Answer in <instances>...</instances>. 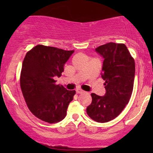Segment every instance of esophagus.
Masks as SVG:
<instances>
[{"mask_svg":"<svg viewBox=\"0 0 153 153\" xmlns=\"http://www.w3.org/2000/svg\"><path fill=\"white\" fill-rule=\"evenodd\" d=\"M75 91H76L77 94H82V93L84 92V91H82V89H80V88H77L76 90H75Z\"/></svg>","mask_w":153,"mask_h":153,"instance_id":"1","label":"esophagus"}]
</instances>
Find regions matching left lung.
<instances>
[{
	"label": "left lung",
	"mask_w": 153,
	"mask_h": 153,
	"mask_svg": "<svg viewBox=\"0 0 153 153\" xmlns=\"http://www.w3.org/2000/svg\"><path fill=\"white\" fill-rule=\"evenodd\" d=\"M104 60L101 75L106 94H91L92 102L87 107L88 115L97 122L112 120L129 103L134 86L135 63L124 44L109 42L96 48Z\"/></svg>",
	"instance_id": "obj_1"
}]
</instances>
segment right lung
Here are the masks:
<instances>
[{
    "label": "right lung",
    "mask_w": 153,
    "mask_h": 153,
    "mask_svg": "<svg viewBox=\"0 0 153 153\" xmlns=\"http://www.w3.org/2000/svg\"><path fill=\"white\" fill-rule=\"evenodd\" d=\"M74 50H64L38 45L27 52L23 61L20 86L31 113L45 122L56 123L65 117L75 91L56 85L64 65Z\"/></svg>",
    "instance_id": "add662e5"
}]
</instances>
